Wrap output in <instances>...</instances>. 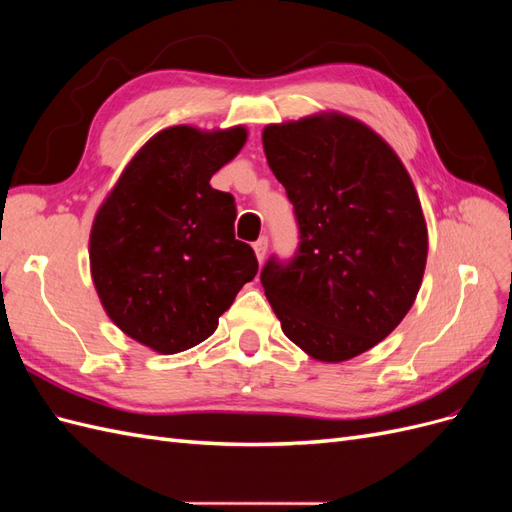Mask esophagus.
Masks as SVG:
<instances>
[{"mask_svg": "<svg viewBox=\"0 0 512 512\" xmlns=\"http://www.w3.org/2000/svg\"><path fill=\"white\" fill-rule=\"evenodd\" d=\"M267 247H269V239L267 237H260L258 241H254V252H256V258L262 262L265 260V254H267Z\"/></svg>", "mask_w": 512, "mask_h": 512, "instance_id": "34e87169", "label": "esophagus"}]
</instances>
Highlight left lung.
Returning a JSON list of instances; mask_svg holds the SVG:
<instances>
[{"label": "left lung", "instance_id": "obj_1", "mask_svg": "<svg viewBox=\"0 0 512 512\" xmlns=\"http://www.w3.org/2000/svg\"><path fill=\"white\" fill-rule=\"evenodd\" d=\"M267 162L299 226L292 258L271 256L260 282L290 342L339 363L374 348L421 288L427 226L404 164L344 115L267 126Z\"/></svg>", "mask_w": 512, "mask_h": 512}]
</instances>
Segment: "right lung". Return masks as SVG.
I'll return each instance as SVG.
<instances>
[{"instance_id":"add662e5","label":"right lung","mask_w":512,"mask_h":512,"mask_svg":"<svg viewBox=\"0 0 512 512\" xmlns=\"http://www.w3.org/2000/svg\"><path fill=\"white\" fill-rule=\"evenodd\" d=\"M245 138L241 126L158 132L94 220L91 277L106 314L160 354L205 342L258 273L252 247L235 239V198L209 183Z\"/></svg>"}]
</instances>
